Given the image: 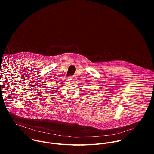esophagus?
I'll return each mask as SVG.
<instances>
[{
	"label": "esophagus",
	"instance_id": "obj_1",
	"mask_svg": "<svg viewBox=\"0 0 154 154\" xmlns=\"http://www.w3.org/2000/svg\"><path fill=\"white\" fill-rule=\"evenodd\" d=\"M68 78H69V79H72V78H74V76H72V75H71V76H69Z\"/></svg>",
	"mask_w": 154,
	"mask_h": 154
}]
</instances>
